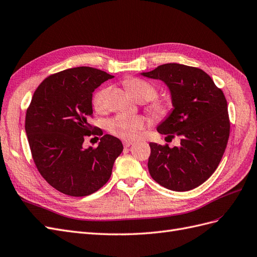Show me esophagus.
I'll use <instances>...</instances> for the list:
<instances>
[{
  "mask_svg": "<svg viewBox=\"0 0 257 257\" xmlns=\"http://www.w3.org/2000/svg\"><path fill=\"white\" fill-rule=\"evenodd\" d=\"M132 144H133V143H132L131 141H123V146H124V148H128Z\"/></svg>",
  "mask_w": 257,
  "mask_h": 257,
  "instance_id": "34e87169",
  "label": "esophagus"
}]
</instances>
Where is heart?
Listing matches in <instances>:
<instances>
[{"label":"heart","mask_w":257,"mask_h":257,"mask_svg":"<svg viewBox=\"0 0 257 257\" xmlns=\"http://www.w3.org/2000/svg\"><path fill=\"white\" fill-rule=\"evenodd\" d=\"M128 92L139 102H147V111L157 120L166 119L173 112L174 102L170 97H155L158 95L157 85L142 78H131L125 81ZM108 88L98 90L93 96V107L96 111H105L108 102ZM146 126V120L141 115L116 114L107 122V128L114 136L123 139H133Z\"/></svg>","instance_id":"heart-1"}]
</instances>
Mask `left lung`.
Returning <instances> with one entry per match:
<instances>
[{
  "instance_id": "obj_1",
  "label": "left lung",
  "mask_w": 257,
  "mask_h": 257,
  "mask_svg": "<svg viewBox=\"0 0 257 257\" xmlns=\"http://www.w3.org/2000/svg\"><path fill=\"white\" fill-rule=\"evenodd\" d=\"M143 75L164 81L172 93L173 112L158 132L181 138L174 148L149 144V173L168 190L195 189L215 172L226 149L230 122L224 93L197 67L167 63Z\"/></svg>"
}]
</instances>
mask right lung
<instances>
[{"mask_svg": "<svg viewBox=\"0 0 257 257\" xmlns=\"http://www.w3.org/2000/svg\"><path fill=\"white\" fill-rule=\"evenodd\" d=\"M113 76L89 66L48 76L35 90L26 114V133L35 166L52 188L81 197L109 180L120 139L104 135L99 146L82 148L87 136L103 135L90 124L92 93Z\"/></svg>", "mask_w": 257, "mask_h": 257, "instance_id": "add662e5", "label": "right lung"}]
</instances>
